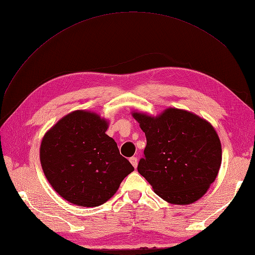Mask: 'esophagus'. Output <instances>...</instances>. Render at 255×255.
Listing matches in <instances>:
<instances>
[{
  "label": "esophagus",
  "instance_id": "34e87169",
  "mask_svg": "<svg viewBox=\"0 0 255 255\" xmlns=\"http://www.w3.org/2000/svg\"><path fill=\"white\" fill-rule=\"evenodd\" d=\"M129 161H130V164L133 165L134 168L137 167V165H138V159H137V157H134V156L130 157V158H129Z\"/></svg>",
  "mask_w": 255,
  "mask_h": 255
}]
</instances>
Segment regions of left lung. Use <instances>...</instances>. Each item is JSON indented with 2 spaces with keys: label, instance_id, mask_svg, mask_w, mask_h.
I'll use <instances>...</instances> for the list:
<instances>
[{
  "label": "left lung",
  "instance_id": "1",
  "mask_svg": "<svg viewBox=\"0 0 255 255\" xmlns=\"http://www.w3.org/2000/svg\"><path fill=\"white\" fill-rule=\"evenodd\" d=\"M146 137L137 170L168 203L191 204L202 198L221 165V142L214 127L198 115L169 107L157 116L134 111Z\"/></svg>",
  "mask_w": 255,
  "mask_h": 255
}]
</instances>
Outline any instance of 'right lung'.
I'll use <instances>...</instances> for the list:
<instances>
[{
	"mask_svg": "<svg viewBox=\"0 0 255 255\" xmlns=\"http://www.w3.org/2000/svg\"><path fill=\"white\" fill-rule=\"evenodd\" d=\"M107 119L78 110L59 119L40 144V163L53 189L72 204L95 207L105 203L134 171L105 132Z\"/></svg>",
	"mask_w": 255,
	"mask_h": 255,
	"instance_id": "right-lung-1",
	"label": "right lung"
}]
</instances>
